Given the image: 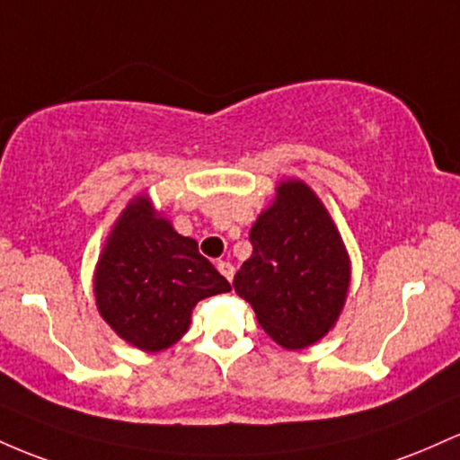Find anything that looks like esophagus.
<instances>
[{"label":"esophagus","instance_id":"esophagus-1","mask_svg":"<svg viewBox=\"0 0 460 460\" xmlns=\"http://www.w3.org/2000/svg\"><path fill=\"white\" fill-rule=\"evenodd\" d=\"M217 270H219V273L226 278V280L232 282V278H234V267H232V262L219 261L217 262Z\"/></svg>","mask_w":460,"mask_h":460}]
</instances>
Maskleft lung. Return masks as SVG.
I'll return each instance as SVG.
<instances>
[{
  "instance_id": "left-lung-1",
  "label": "left lung",
  "mask_w": 460,
  "mask_h": 460,
  "mask_svg": "<svg viewBox=\"0 0 460 460\" xmlns=\"http://www.w3.org/2000/svg\"><path fill=\"white\" fill-rule=\"evenodd\" d=\"M250 243L234 291L282 348L319 341L337 322L349 287L348 254L323 204L304 182H282L276 202L256 219Z\"/></svg>"
}]
</instances>
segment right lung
Here are the masks:
<instances>
[{
    "label": "right lung",
    "mask_w": 460,
    "mask_h": 460,
    "mask_svg": "<svg viewBox=\"0 0 460 460\" xmlns=\"http://www.w3.org/2000/svg\"><path fill=\"white\" fill-rule=\"evenodd\" d=\"M230 291V282L154 215L146 198L128 204L102 252L95 297L102 317L121 339L146 352L169 348L187 332L199 299Z\"/></svg>",
    "instance_id": "right-lung-1"
}]
</instances>
